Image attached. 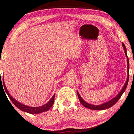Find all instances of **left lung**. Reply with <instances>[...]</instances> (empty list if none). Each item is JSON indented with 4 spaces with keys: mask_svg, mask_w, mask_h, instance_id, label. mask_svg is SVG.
Listing matches in <instances>:
<instances>
[{
    "mask_svg": "<svg viewBox=\"0 0 134 134\" xmlns=\"http://www.w3.org/2000/svg\"><path fill=\"white\" fill-rule=\"evenodd\" d=\"M122 46L123 48H124V51H125V54L126 56L127 57V53H126V48L125 45H124V44L122 43ZM127 72H128V76H127V81H126L125 85H124V86H123V88L122 90L120 92H119V93L118 94V95L116 96L115 97H114L113 99H112L111 100H110V101L107 102L106 103H103V104H101V105H92V104H90V103H88L87 102H86L84 100L82 99L81 96H80V94L78 93V92H77V94H78V98H79V100H80V103H81L82 105H83V106H85L86 108H90V109H92V110H105V109H107V108H109L112 107L117 102L118 100L120 99L121 96L122 95V94L124 93V92L125 91L126 88H127V84H128V82H129V59L128 58H127Z\"/></svg>",
    "mask_w": 134,
    "mask_h": 134,
    "instance_id": "1",
    "label": "left lung"
}]
</instances>
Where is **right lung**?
<instances>
[{
    "label": "right lung",
    "mask_w": 134,
    "mask_h": 134,
    "mask_svg": "<svg viewBox=\"0 0 134 134\" xmlns=\"http://www.w3.org/2000/svg\"><path fill=\"white\" fill-rule=\"evenodd\" d=\"M1 82L2 81V80H0ZM3 86H4L5 88V91L6 92V93L8 94L9 98L11 100V101L13 102V103L15 105L16 107L17 108H18L19 109H20L21 110H22L23 111L27 112V113H31V114H38L40 113H42V112H44L46 111H48L49 110L50 108H51V107L53 106V103H54V97H55V94H54V96H53L52 98L50 99L48 102L46 104L40 106V107H28L27 105H23L22 103L18 102L16 100L12 97L10 95V94L8 93V91H7L6 86H5L4 82H3Z\"/></svg>",
    "instance_id": "add662e5"
}]
</instances>
